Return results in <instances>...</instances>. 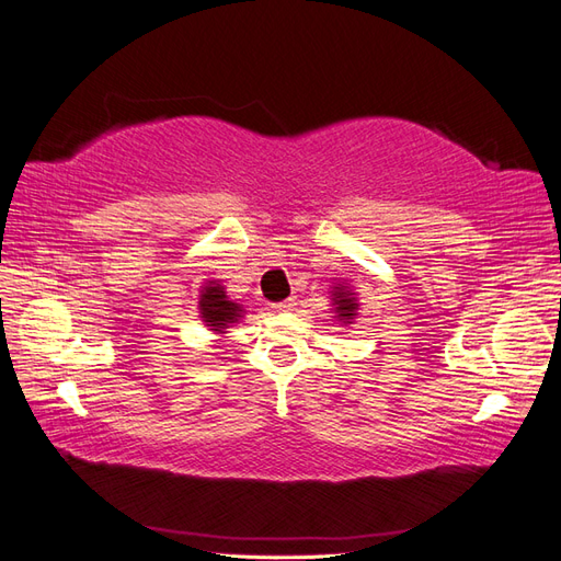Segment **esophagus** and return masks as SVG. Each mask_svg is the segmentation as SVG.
<instances>
[{"label": "esophagus", "mask_w": 561, "mask_h": 561, "mask_svg": "<svg viewBox=\"0 0 561 561\" xmlns=\"http://www.w3.org/2000/svg\"><path fill=\"white\" fill-rule=\"evenodd\" d=\"M293 309H295V299H285V301L274 304V311L276 313H287V311H293Z\"/></svg>", "instance_id": "34e87169"}]
</instances>
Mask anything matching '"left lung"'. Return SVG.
<instances>
[{"instance_id":"8db88e82","label":"left lung","mask_w":561,"mask_h":561,"mask_svg":"<svg viewBox=\"0 0 561 561\" xmlns=\"http://www.w3.org/2000/svg\"><path fill=\"white\" fill-rule=\"evenodd\" d=\"M330 299H332V304H330V311L334 313L332 318L334 320H339V322H344V325H351V322L358 318V309H360V301H358V297H355V293H353V287L348 285V283H334V287H332V295H330Z\"/></svg>"}]
</instances>
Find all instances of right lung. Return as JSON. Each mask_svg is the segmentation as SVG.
Masks as SVG:
<instances>
[{"mask_svg": "<svg viewBox=\"0 0 561 561\" xmlns=\"http://www.w3.org/2000/svg\"><path fill=\"white\" fill-rule=\"evenodd\" d=\"M198 313H201L198 318L203 320V325H206L213 334L225 336L233 322L243 320L245 309H243V304L229 299L222 283L208 280L201 287Z\"/></svg>", "mask_w": 561, "mask_h": 561, "instance_id": "add662e5", "label": "right lung"}]
</instances>
